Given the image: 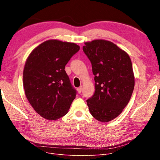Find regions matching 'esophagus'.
Wrapping results in <instances>:
<instances>
[{
	"instance_id": "obj_1",
	"label": "esophagus",
	"mask_w": 160,
	"mask_h": 160,
	"mask_svg": "<svg viewBox=\"0 0 160 160\" xmlns=\"http://www.w3.org/2000/svg\"><path fill=\"white\" fill-rule=\"evenodd\" d=\"M81 91H82V87H79V88H77V91H78L79 93H81Z\"/></svg>"
}]
</instances>
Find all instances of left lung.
Masks as SVG:
<instances>
[{"instance_id":"left-lung-1","label":"left lung","mask_w":160,"mask_h":160,"mask_svg":"<svg viewBox=\"0 0 160 160\" xmlns=\"http://www.w3.org/2000/svg\"><path fill=\"white\" fill-rule=\"evenodd\" d=\"M83 50L95 75V91L87 100L91 114L108 122L122 112L132 97L135 80L130 58L113 42L94 40L85 42Z\"/></svg>"}]
</instances>
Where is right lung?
Returning <instances> with one entry per match:
<instances>
[{
  "label": "right lung",
  "mask_w": 160,
  "mask_h": 160,
  "mask_svg": "<svg viewBox=\"0 0 160 160\" xmlns=\"http://www.w3.org/2000/svg\"><path fill=\"white\" fill-rule=\"evenodd\" d=\"M80 49L75 43L49 40L41 43L27 58L23 71L27 98L41 117L56 120L66 115L75 98L65 67Z\"/></svg>",
  "instance_id": "add662e5"
}]
</instances>
